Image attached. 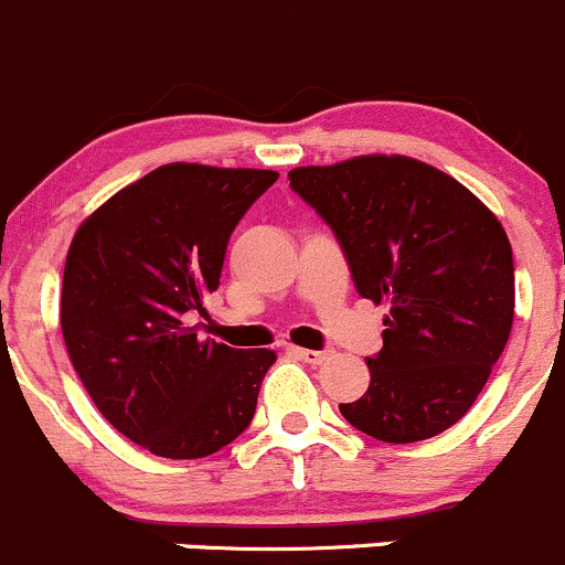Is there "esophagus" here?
Segmentation results:
<instances>
[{"mask_svg":"<svg viewBox=\"0 0 565 565\" xmlns=\"http://www.w3.org/2000/svg\"><path fill=\"white\" fill-rule=\"evenodd\" d=\"M295 355H298L300 361L311 363V366H322L324 361H330L333 350H303V347H295Z\"/></svg>","mask_w":565,"mask_h":565,"instance_id":"esophagus-1","label":"esophagus"}]
</instances>
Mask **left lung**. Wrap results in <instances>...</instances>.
Segmentation results:
<instances>
[{
	"mask_svg": "<svg viewBox=\"0 0 565 565\" xmlns=\"http://www.w3.org/2000/svg\"><path fill=\"white\" fill-rule=\"evenodd\" d=\"M328 221L361 298L385 303L369 388L339 404L363 435L418 443L472 407L514 322V256L498 215L459 180L407 156L289 172Z\"/></svg>",
	"mask_w": 565,
	"mask_h": 565,
	"instance_id": "left-lung-1",
	"label": "left lung"
}]
</instances>
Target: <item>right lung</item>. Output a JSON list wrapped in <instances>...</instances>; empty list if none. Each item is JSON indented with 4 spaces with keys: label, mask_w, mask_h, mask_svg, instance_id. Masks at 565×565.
<instances>
[{
    "label": "right lung",
    "mask_w": 565,
    "mask_h": 565,
    "mask_svg": "<svg viewBox=\"0 0 565 565\" xmlns=\"http://www.w3.org/2000/svg\"><path fill=\"white\" fill-rule=\"evenodd\" d=\"M270 169L167 163L106 199L73 235L60 322L95 407L163 459H202L248 429L273 350L199 339L237 221Z\"/></svg>",
    "instance_id": "1"
}]
</instances>
